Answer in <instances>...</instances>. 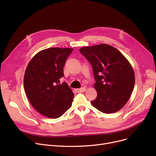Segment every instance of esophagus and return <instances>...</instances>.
<instances>
[{
  "instance_id": "1",
  "label": "esophagus",
  "mask_w": 156,
  "mask_h": 156,
  "mask_svg": "<svg viewBox=\"0 0 156 156\" xmlns=\"http://www.w3.org/2000/svg\"><path fill=\"white\" fill-rule=\"evenodd\" d=\"M76 91L78 92V93H81V92H85L86 91V88L85 87H82L81 88H78V89H76Z\"/></svg>"
}]
</instances>
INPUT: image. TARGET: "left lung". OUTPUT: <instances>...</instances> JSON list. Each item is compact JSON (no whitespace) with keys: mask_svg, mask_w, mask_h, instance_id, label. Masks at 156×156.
<instances>
[{"mask_svg":"<svg viewBox=\"0 0 156 156\" xmlns=\"http://www.w3.org/2000/svg\"><path fill=\"white\" fill-rule=\"evenodd\" d=\"M80 53L90 63L97 97L91 104L105 114L120 110L126 104L135 86L132 66L118 49L101 44L80 48Z\"/></svg>","mask_w":156,"mask_h":156,"instance_id":"obj_1","label":"left lung"}]
</instances>
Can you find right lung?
I'll return each instance as SVG.
<instances>
[{"label": "right lung", "mask_w": 156, "mask_h": 156, "mask_svg": "<svg viewBox=\"0 0 156 156\" xmlns=\"http://www.w3.org/2000/svg\"><path fill=\"white\" fill-rule=\"evenodd\" d=\"M73 48H49L37 53L30 61L24 77L28 99L38 112L58 118L71 106L74 94L64 77L63 68Z\"/></svg>", "instance_id": "obj_1"}]
</instances>
